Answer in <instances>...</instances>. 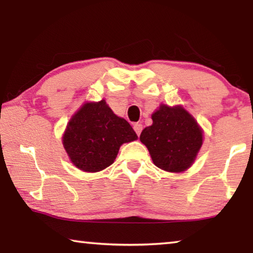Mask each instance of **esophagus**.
Instances as JSON below:
<instances>
[{
  "instance_id": "34e87169",
  "label": "esophagus",
  "mask_w": 253,
  "mask_h": 253,
  "mask_svg": "<svg viewBox=\"0 0 253 253\" xmlns=\"http://www.w3.org/2000/svg\"><path fill=\"white\" fill-rule=\"evenodd\" d=\"M134 130L136 131L137 136H139V135H140V132H142V130H143V125H142V124L136 123L135 125H134Z\"/></svg>"
}]
</instances>
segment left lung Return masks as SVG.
I'll use <instances>...</instances> for the list:
<instances>
[{
  "mask_svg": "<svg viewBox=\"0 0 253 253\" xmlns=\"http://www.w3.org/2000/svg\"><path fill=\"white\" fill-rule=\"evenodd\" d=\"M152 119V126L144 128L139 139L154 164L172 173L191 168L203 143L202 129L194 117L182 106L161 105Z\"/></svg>",
  "mask_w": 253,
  "mask_h": 253,
  "instance_id": "left-lung-1",
  "label": "left lung"
}]
</instances>
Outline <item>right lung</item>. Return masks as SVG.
<instances>
[{
  "label": "right lung",
  "mask_w": 253,
  "mask_h": 253,
  "mask_svg": "<svg viewBox=\"0 0 253 253\" xmlns=\"http://www.w3.org/2000/svg\"><path fill=\"white\" fill-rule=\"evenodd\" d=\"M137 139L129 123L116 116L106 101L85 102L68 123L62 137L70 161L84 172H99L116 160L124 143Z\"/></svg>",
  "instance_id": "right-lung-1"
}]
</instances>
